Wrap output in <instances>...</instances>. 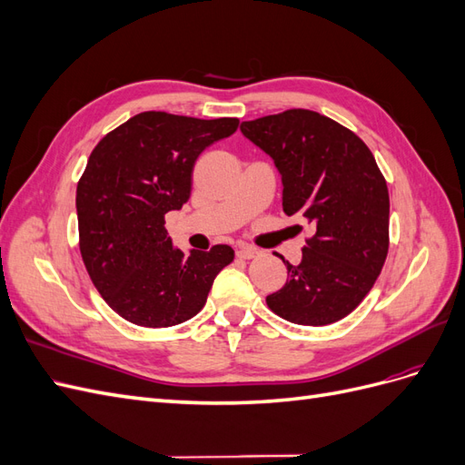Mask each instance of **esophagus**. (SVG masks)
I'll return each mask as SVG.
<instances>
[{
	"label": "esophagus",
	"mask_w": 465,
	"mask_h": 465,
	"mask_svg": "<svg viewBox=\"0 0 465 465\" xmlns=\"http://www.w3.org/2000/svg\"><path fill=\"white\" fill-rule=\"evenodd\" d=\"M258 254H260L258 248L250 246V244H238L236 246V256L242 258V260H252V258H256Z\"/></svg>",
	"instance_id": "34e87169"
}]
</instances>
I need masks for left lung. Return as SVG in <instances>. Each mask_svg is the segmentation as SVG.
<instances>
[{
  "instance_id": "left-lung-1",
  "label": "left lung",
  "mask_w": 465,
  "mask_h": 465,
  "mask_svg": "<svg viewBox=\"0 0 465 465\" xmlns=\"http://www.w3.org/2000/svg\"><path fill=\"white\" fill-rule=\"evenodd\" d=\"M273 159L283 182V211L311 224L314 236L267 306L301 326H328L367 297L388 256L390 195L361 137L318 112L292 108L241 124Z\"/></svg>"
}]
</instances>
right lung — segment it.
I'll list each match as a JSON object with an SVG mask.
<instances>
[{"label": "right lung", "instance_id": "right-lung-1", "mask_svg": "<svg viewBox=\"0 0 465 465\" xmlns=\"http://www.w3.org/2000/svg\"><path fill=\"white\" fill-rule=\"evenodd\" d=\"M238 118L200 120L142 112L106 134L77 184L79 248L106 304L135 326L168 328L198 314L234 250L190 254L173 246L168 211L182 209L202 151L229 137Z\"/></svg>", "mask_w": 465, "mask_h": 465}]
</instances>
